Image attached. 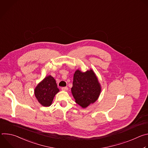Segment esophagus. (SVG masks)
Masks as SVG:
<instances>
[{
  "mask_svg": "<svg viewBox=\"0 0 148 148\" xmlns=\"http://www.w3.org/2000/svg\"><path fill=\"white\" fill-rule=\"evenodd\" d=\"M61 90H62V91H67V90H68V87H62Z\"/></svg>",
  "mask_w": 148,
  "mask_h": 148,
  "instance_id": "1",
  "label": "esophagus"
}]
</instances>
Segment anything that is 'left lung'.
<instances>
[{"label":"left lung","mask_w":148,"mask_h":148,"mask_svg":"<svg viewBox=\"0 0 148 148\" xmlns=\"http://www.w3.org/2000/svg\"><path fill=\"white\" fill-rule=\"evenodd\" d=\"M101 91L100 84L92 70L85 73L76 70L71 92L77 103L82 108H86L97 100Z\"/></svg>","instance_id":"obj_1"}]
</instances>
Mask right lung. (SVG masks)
Wrapping results in <instances>:
<instances>
[{
	"label": "right lung",
	"instance_id": "1",
	"mask_svg": "<svg viewBox=\"0 0 148 148\" xmlns=\"http://www.w3.org/2000/svg\"><path fill=\"white\" fill-rule=\"evenodd\" d=\"M59 92L57 83L51 75L47 76L41 81L34 90V95L38 102L43 107L51 105L56 94Z\"/></svg>",
	"mask_w": 148,
	"mask_h": 148
}]
</instances>
